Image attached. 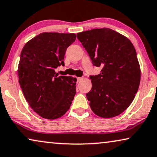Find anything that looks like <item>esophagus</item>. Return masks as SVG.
<instances>
[{
  "mask_svg": "<svg viewBox=\"0 0 157 157\" xmlns=\"http://www.w3.org/2000/svg\"><path fill=\"white\" fill-rule=\"evenodd\" d=\"M82 80H83L82 77H78V78H77V81H78V82H80V81H81Z\"/></svg>",
  "mask_w": 157,
  "mask_h": 157,
  "instance_id": "1",
  "label": "esophagus"
}]
</instances>
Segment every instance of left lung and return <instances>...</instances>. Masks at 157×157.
Masks as SVG:
<instances>
[{
	"instance_id": "8db88e82",
	"label": "left lung",
	"mask_w": 157,
	"mask_h": 157,
	"mask_svg": "<svg viewBox=\"0 0 157 157\" xmlns=\"http://www.w3.org/2000/svg\"><path fill=\"white\" fill-rule=\"evenodd\" d=\"M93 65L101 67L98 75L90 76L92 88L86 98L98 116H117L135 98L140 82V67L132 42L109 28L77 34Z\"/></svg>"
}]
</instances>
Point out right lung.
Listing matches in <instances>:
<instances>
[{
    "instance_id": "right-lung-1",
    "label": "right lung",
    "mask_w": 157,
    "mask_h": 157,
    "mask_svg": "<svg viewBox=\"0 0 157 157\" xmlns=\"http://www.w3.org/2000/svg\"><path fill=\"white\" fill-rule=\"evenodd\" d=\"M75 40L74 33H41L27 42L20 54V87L33 110L45 119L63 116L76 93V78L55 72L64 65L65 52Z\"/></svg>"
}]
</instances>
